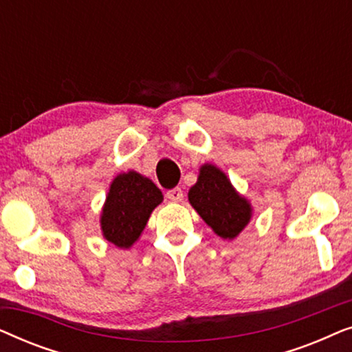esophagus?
Returning a JSON list of instances; mask_svg holds the SVG:
<instances>
[{
	"label": "esophagus",
	"mask_w": 352,
	"mask_h": 352,
	"mask_svg": "<svg viewBox=\"0 0 352 352\" xmlns=\"http://www.w3.org/2000/svg\"><path fill=\"white\" fill-rule=\"evenodd\" d=\"M166 197L171 201H181L182 197H184V194H182L181 187H175V189H171V190L166 192Z\"/></svg>",
	"instance_id": "esophagus-1"
}]
</instances>
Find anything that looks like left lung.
I'll list each match as a JSON object with an SVG mask.
<instances>
[{"instance_id": "obj_1", "label": "left lung", "mask_w": 352, "mask_h": 352, "mask_svg": "<svg viewBox=\"0 0 352 352\" xmlns=\"http://www.w3.org/2000/svg\"><path fill=\"white\" fill-rule=\"evenodd\" d=\"M189 204L216 235L234 240L252 221L253 206L237 192L228 175L213 163H204L189 189Z\"/></svg>"}]
</instances>
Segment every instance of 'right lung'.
I'll list each match as a JSON object with an SVG mask.
<instances>
[{"label":"right lung","mask_w":352,"mask_h":352,"mask_svg":"<svg viewBox=\"0 0 352 352\" xmlns=\"http://www.w3.org/2000/svg\"><path fill=\"white\" fill-rule=\"evenodd\" d=\"M162 201V190L152 179L134 170L120 173L110 182L100 210L102 237L118 248H131Z\"/></svg>","instance_id":"1"}]
</instances>
